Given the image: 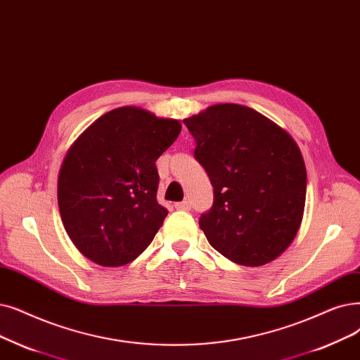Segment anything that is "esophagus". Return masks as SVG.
Masks as SVG:
<instances>
[{
    "instance_id": "34e87169",
    "label": "esophagus",
    "mask_w": 360,
    "mask_h": 360,
    "mask_svg": "<svg viewBox=\"0 0 360 360\" xmlns=\"http://www.w3.org/2000/svg\"><path fill=\"white\" fill-rule=\"evenodd\" d=\"M175 207H176L178 210H190V209H191V205H190L188 200H184V201L176 202Z\"/></svg>"
}]
</instances>
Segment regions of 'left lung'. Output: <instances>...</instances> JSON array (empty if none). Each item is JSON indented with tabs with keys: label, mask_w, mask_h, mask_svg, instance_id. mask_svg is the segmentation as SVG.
I'll use <instances>...</instances> for the list:
<instances>
[{
	"label": "left lung",
	"mask_w": 360,
	"mask_h": 360,
	"mask_svg": "<svg viewBox=\"0 0 360 360\" xmlns=\"http://www.w3.org/2000/svg\"><path fill=\"white\" fill-rule=\"evenodd\" d=\"M184 123L213 185V206L198 221L210 245L244 266L284 253L306 201V166L290 134L240 104L210 105Z\"/></svg>",
	"instance_id": "1"
}]
</instances>
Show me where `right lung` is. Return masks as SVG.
<instances>
[{
    "instance_id": "1",
    "label": "right lung",
    "mask_w": 360,
    "mask_h": 360,
    "mask_svg": "<svg viewBox=\"0 0 360 360\" xmlns=\"http://www.w3.org/2000/svg\"><path fill=\"white\" fill-rule=\"evenodd\" d=\"M175 119L119 107L88 127L61 165V221L79 252L101 266H123L150 245L167 210L158 202L155 160L181 132Z\"/></svg>"
}]
</instances>
